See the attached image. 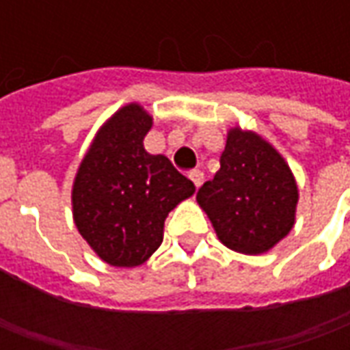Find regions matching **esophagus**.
<instances>
[{"label": "esophagus", "mask_w": 350, "mask_h": 350, "mask_svg": "<svg viewBox=\"0 0 350 350\" xmlns=\"http://www.w3.org/2000/svg\"><path fill=\"white\" fill-rule=\"evenodd\" d=\"M189 178L193 180V183H195V187H200L202 183H204V172L202 170H193V172H189Z\"/></svg>", "instance_id": "1"}]
</instances>
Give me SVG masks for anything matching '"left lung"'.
<instances>
[{"label": "left lung", "mask_w": 350, "mask_h": 350, "mask_svg": "<svg viewBox=\"0 0 350 350\" xmlns=\"http://www.w3.org/2000/svg\"><path fill=\"white\" fill-rule=\"evenodd\" d=\"M300 191L285 157L257 131H227L221 168L197 193L225 247L242 255L273 250L296 223Z\"/></svg>", "instance_id": "left-lung-1"}]
</instances>
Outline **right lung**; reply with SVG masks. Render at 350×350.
<instances>
[{
	"instance_id": "obj_1",
	"label": "right lung",
	"mask_w": 350,
	"mask_h": 350,
	"mask_svg": "<svg viewBox=\"0 0 350 350\" xmlns=\"http://www.w3.org/2000/svg\"><path fill=\"white\" fill-rule=\"evenodd\" d=\"M152 125L140 103L118 108L97 129L72 182V221L93 253L116 268L152 257L168 213L195 193L167 155L146 152Z\"/></svg>"
}]
</instances>
